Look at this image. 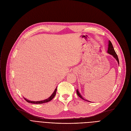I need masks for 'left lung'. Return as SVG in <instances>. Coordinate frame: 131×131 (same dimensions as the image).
<instances>
[{
    "mask_svg": "<svg viewBox=\"0 0 131 131\" xmlns=\"http://www.w3.org/2000/svg\"><path fill=\"white\" fill-rule=\"evenodd\" d=\"M107 52H108L109 54H111L113 55V56H114V57L117 60L118 63V64H119V59H118V56H117V54H116V52H115V50H114V49L113 46L112 42H111V41H109L108 49V51H107ZM104 89H105V88H104ZM77 94L79 95V97H80L81 99L85 100L83 97H82V96L80 94V93H79V91H78V90H77ZM89 102H90V101H89Z\"/></svg>",
    "mask_w": 131,
    "mask_h": 131,
    "instance_id": "1",
    "label": "left lung"
}]
</instances>
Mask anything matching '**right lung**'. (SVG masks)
<instances>
[{"label": "right lung", "instance_id": "1", "mask_svg": "<svg viewBox=\"0 0 131 131\" xmlns=\"http://www.w3.org/2000/svg\"><path fill=\"white\" fill-rule=\"evenodd\" d=\"M56 91H57V88H56V89H55L54 92H53V93L51 94V95L50 96V97L49 98H48V99H46V100H42V101H30V100H27L26 99H25V98H24V99H25L27 102H28L29 103H31V104H43V103L48 102H49V101H51V100L54 98L55 95H56Z\"/></svg>", "mask_w": 131, "mask_h": 131}]
</instances>
